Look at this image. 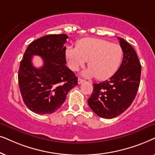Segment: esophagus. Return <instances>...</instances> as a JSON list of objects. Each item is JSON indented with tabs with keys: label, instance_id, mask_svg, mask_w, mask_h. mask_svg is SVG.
Returning a JSON list of instances; mask_svg holds the SVG:
<instances>
[{
	"label": "esophagus",
	"instance_id": "34e87169",
	"mask_svg": "<svg viewBox=\"0 0 155 155\" xmlns=\"http://www.w3.org/2000/svg\"><path fill=\"white\" fill-rule=\"evenodd\" d=\"M84 81V80L81 79V78H79V79H78V83H79V84H82Z\"/></svg>",
	"mask_w": 155,
	"mask_h": 155
}]
</instances>
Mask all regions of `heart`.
Segmentation results:
<instances>
[{"mask_svg": "<svg viewBox=\"0 0 155 155\" xmlns=\"http://www.w3.org/2000/svg\"><path fill=\"white\" fill-rule=\"evenodd\" d=\"M66 57L72 70L77 71L88 61V69L83 73L87 77L98 80L111 77L123 61V50L120 45L101 39L86 38L80 40L76 47H68Z\"/></svg>", "mask_w": 155, "mask_h": 155, "instance_id": "1", "label": "heart"}]
</instances>
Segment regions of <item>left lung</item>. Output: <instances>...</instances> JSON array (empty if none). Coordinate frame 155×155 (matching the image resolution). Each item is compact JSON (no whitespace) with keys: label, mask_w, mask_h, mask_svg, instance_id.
I'll use <instances>...</instances> for the list:
<instances>
[{"label":"left lung","mask_w":155,"mask_h":155,"mask_svg":"<svg viewBox=\"0 0 155 155\" xmlns=\"http://www.w3.org/2000/svg\"><path fill=\"white\" fill-rule=\"evenodd\" d=\"M123 50L122 64L108 80L94 84L88 104L99 117L113 118L129 108L140 86L141 64L133 47L124 39L117 38Z\"/></svg>","instance_id":"1"}]
</instances>
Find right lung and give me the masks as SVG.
<instances>
[{
  "label": "right lung",
  "mask_w": 155,
  "mask_h": 155,
  "mask_svg": "<svg viewBox=\"0 0 155 155\" xmlns=\"http://www.w3.org/2000/svg\"><path fill=\"white\" fill-rule=\"evenodd\" d=\"M65 34L49 35L31 42L20 61L18 82L27 107L38 114H51L60 108L78 78L66 66ZM34 55L42 57L43 66L32 65Z\"/></svg>",
  "instance_id": "obj_1"
}]
</instances>
